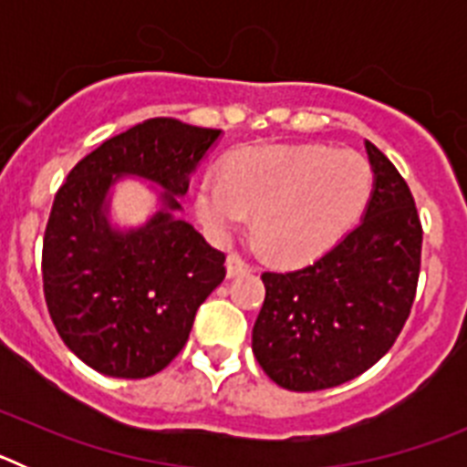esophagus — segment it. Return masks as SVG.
I'll return each instance as SVG.
<instances>
[{"label":"esophagus","mask_w":467,"mask_h":467,"mask_svg":"<svg viewBox=\"0 0 467 467\" xmlns=\"http://www.w3.org/2000/svg\"><path fill=\"white\" fill-rule=\"evenodd\" d=\"M226 269H229V275H243V274H250L254 266L253 264H247L241 254L234 253L229 254V259H226Z\"/></svg>","instance_id":"1"}]
</instances>
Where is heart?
Wrapping results in <instances>:
<instances>
[{
    "label": "heart",
    "mask_w": 467,
    "mask_h": 467,
    "mask_svg": "<svg viewBox=\"0 0 467 467\" xmlns=\"http://www.w3.org/2000/svg\"><path fill=\"white\" fill-rule=\"evenodd\" d=\"M372 168L356 151L332 147H250L210 171L196 213L214 238H226L254 214V231L274 257L299 262L344 236L372 193Z\"/></svg>",
    "instance_id": "1"
}]
</instances>
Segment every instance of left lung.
I'll return each instance as SVG.
<instances>
[{"instance_id": "1", "label": "left lung", "mask_w": 467, "mask_h": 467, "mask_svg": "<svg viewBox=\"0 0 467 467\" xmlns=\"http://www.w3.org/2000/svg\"><path fill=\"white\" fill-rule=\"evenodd\" d=\"M374 193L356 229L295 271H264L253 350L296 393L341 386L386 356L411 313L423 226L398 168L367 142Z\"/></svg>"}]
</instances>
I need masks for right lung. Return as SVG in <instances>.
Segmentation results:
<instances>
[{
	"mask_svg": "<svg viewBox=\"0 0 467 467\" xmlns=\"http://www.w3.org/2000/svg\"><path fill=\"white\" fill-rule=\"evenodd\" d=\"M217 128L150 119L105 140L53 198L41 250L44 296L60 339L95 372L147 379L184 348L198 306L224 280L226 254L172 217ZM140 174L167 189L142 230L109 229L101 203L113 180Z\"/></svg>",
	"mask_w": 467,
	"mask_h": 467,
	"instance_id": "obj_1",
	"label": "right lung"
}]
</instances>
